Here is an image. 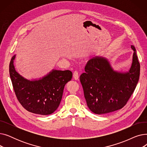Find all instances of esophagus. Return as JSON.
Instances as JSON below:
<instances>
[{
  "mask_svg": "<svg viewBox=\"0 0 147 147\" xmlns=\"http://www.w3.org/2000/svg\"><path fill=\"white\" fill-rule=\"evenodd\" d=\"M79 73L78 71H74L73 73V78L75 80H78L79 79Z\"/></svg>",
  "mask_w": 147,
  "mask_h": 147,
  "instance_id": "34e87169",
  "label": "esophagus"
}]
</instances>
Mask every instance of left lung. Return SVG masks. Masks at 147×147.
I'll list each match as a JSON object with an SVG mask.
<instances>
[{"label": "left lung", "instance_id": "obj_1", "mask_svg": "<svg viewBox=\"0 0 147 147\" xmlns=\"http://www.w3.org/2000/svg\"><path fill=\"white\" fill-rule=\"evenodd\" d=\"M133 62L129 72L114 71L108 61L94 57L87 63L80 77L84 96L90 110L103 114L120 110L132 95L140 74V64L134 46Z\"/></svg>", "mask_w": 147, "mask_h": 147}]
</instances>
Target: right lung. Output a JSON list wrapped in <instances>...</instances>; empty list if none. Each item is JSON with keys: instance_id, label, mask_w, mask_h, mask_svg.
Returning <instances> with one entry per match:
<instances>
[{"instance_id": "add662e5", "label": "right lung", "mask_w": 147, "mask_h": 147, "mask_svg": "<svg viewBox=\"0 0 147 147\" xmlns=\"http://www.w3.org/2000/svg\"><path fill=\"white\" fill-rule=\"evenodd\" d=\"M15 57L10 62L9 74L19 102L31 113L40 115L53 113L59 105L65 84L72 79V72L53 70L42 79L27 80L15 71Z\"/></svg>"}]
</instances>
